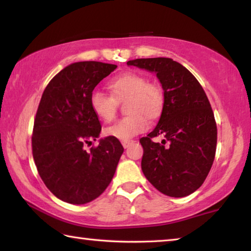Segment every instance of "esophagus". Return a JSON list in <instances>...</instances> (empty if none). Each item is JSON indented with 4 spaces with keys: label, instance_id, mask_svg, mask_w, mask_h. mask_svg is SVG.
<instances>
[{
    "label": "esophagus",
    "instance_id": "34e87169",
    "mask_svg": "<svg viewBox=\"0 0 251 251\" xmlns=\"http://www.w3.org/2000/svg\"><path fill=\"white\" fill-rule=\"evenodd\" d=\"M131 144H134V141H131V139H128V141H122V145L124 146V148L129 147Z\"/></svg>",
    "mask_w": 251,
    "mask_h": 251
}]
</instances>
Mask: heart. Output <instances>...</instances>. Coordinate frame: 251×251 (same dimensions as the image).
Segmentation results:
<instances>
[{"label": "heart", "mask_w": 251, "mask_h": 251, "mask_svg": "<svg viewBox=\"0 0 251 251\" xmlns=\"http://www.w3.org/2000/svg\"><path fill=\"white\" fill-rule=\"evenodd\" d=\"M114 97L100 90L91 93L90 104L95 115L105 123L115 120L117 100L129 97L127 101L128 116L123 117L106 130L107 135L120 141H128L134 136L144 133L150 127V121L158 117L164 107V91L157 83L148 82L145 75L126 72L116 76L109 83Z\"/></svg>", "instance_id": "obj_1"}]
</instances>
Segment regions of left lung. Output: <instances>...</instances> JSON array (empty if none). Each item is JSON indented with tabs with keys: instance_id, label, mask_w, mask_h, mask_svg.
I'll return each instance as SVG.
<instances>
[{
	"instance_id": "8db88e82",
	"label": "left lung",
	"mask_w": 251,
	"mask_h": 251,
	"mask_svg": "<svg viewBox=\"0 0 251 251\" xmlns=\"http://www.w3.org/2000/svg\"><path fill=\"white\" fill-rule=\"evenodd\" d=\"M127 64L155 72L165 96L158 124L139 139L144 175L164 195L188 196L205 181L216 154L217 125L206 93L197 78L172 58H137ZM159 134L165 137L161 144L152 141Z\"/></svg>"
}]
</instances>
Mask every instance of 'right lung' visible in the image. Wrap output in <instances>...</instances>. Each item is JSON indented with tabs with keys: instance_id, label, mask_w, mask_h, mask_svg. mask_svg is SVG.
I'll list each match as a JSON object with an SVG mask.
<instances>
[{
	"instance_id": "add662e5",
	"label": "right lung",
	"mask_w": 251,
	"mask_h": 251,
	"mask_svg": "<svg viewBox=\"0 0 251 251\" xmlns=\"http://www.w3.org/2000/svg\"><path fill=\"white\" fill-rule=\"evenodd\" d=\"M116 67L73 63L50 79L42 95L34 120L33 158L45 186L65 202L82 205L103 194L124 151L112 136L86 150L101 129L91 108V93Z\"/></svg>"
}]
</instances>
